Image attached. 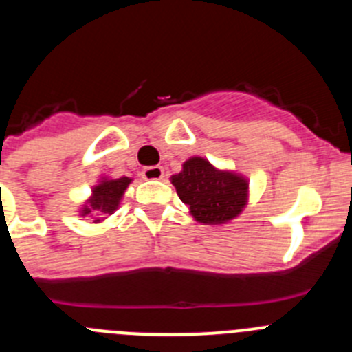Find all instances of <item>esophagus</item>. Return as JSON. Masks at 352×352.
<instances>
[{
	"label": "esophagus",
	"instance_id": "obj_1",
	"mask_svg": "<svg viewBox=\"0 0 352 352\" xmlns=\"http://www.w3.org/2000/svg\"><path fill=\"white\" fill-rule=\"evenodd\" d=\"M142 178L149 179V182H153V179H162L164 178V169H162L160 166L146 167V169H142Z\"/></svg>",
	"mask_w": 352,
	"mask_h": 352
}]
</instances>
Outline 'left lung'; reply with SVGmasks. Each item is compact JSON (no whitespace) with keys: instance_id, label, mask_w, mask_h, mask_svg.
<instances>
[{"instance_id":"obj_1","label":"left lung","mask_w":352,"mask_h":352,"mask_svg":"<svg viewBox=\"0 0 352 352\" xmlns=\"http://www.w3.org/2000/svg\"><path fill=\"white\" fill-rule=\"evenodd\" d=\"M182 203L203 226H223L238 219L248 204V179L231 169H219L208 158L190 157L170 176Z\"/></svg>"}]
</instances>
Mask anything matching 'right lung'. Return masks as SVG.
Masks as SVG:
<instances>
[{
    "label": "right lung",
    "instance_id": "obj_1",
    "mask_svg": "<svg viewBox=\"0 0 352 352\" xmlns=\"http://www.w3.org/2000/svg\"><path fill=\"white\" fill-rule=\"evenodd\" d=\"M132 183V178L121 176V178H109L100 176V179L93 185L91 195H89L79 208V217H89L93 223L104 222L109 214L120 208L121 199L125 195V190Z\"/></svg>",
    "mask_w": 352,
    "mask_h": 352
}]
</instances>
